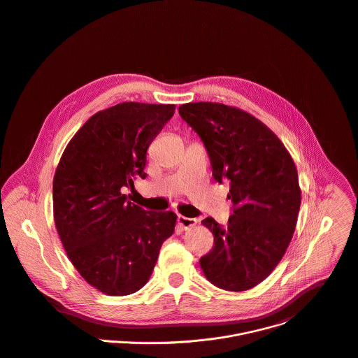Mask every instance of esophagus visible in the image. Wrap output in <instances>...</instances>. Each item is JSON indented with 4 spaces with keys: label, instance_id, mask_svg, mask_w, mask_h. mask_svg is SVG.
Returning a JSON list of instances; mask_svg holds the SVG:
<instances>
[{
    "label": "esophagus",
    "instance_id": "obj_1",
    "mask_svg": "<svg viewBox=\"0 0 358 358\" xmlns=\"http://www.w3.org/2000/svg\"><path fill=\"white\" fill-rule=\"evenodd\" d=\"M196 218H189V217H185V215H178V225L182 228V229H189L192 227L196 225Z\"/></svg>",
    "mask_w": 358,
    "mask_h": 358
}]
</instances>
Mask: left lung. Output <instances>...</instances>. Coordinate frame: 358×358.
<instances>
[{
	"mask_svg": "<svg viewBox=\"0 0 358 358\" xmlns=\"http://www.w3.org/2000/svg\"><path fill=\"white\" fill-rule=\"evenodd\" d=\"M181 117L205 143L217 182L229 180L232 215L227 227L208 217L215 236L201 257L213 285L242 292L263 282L292 241L301 202L294 162L282 141L257 117L218 102H191Z\"/></svg>",
	"mask_w": 358,
	"mask_h": 358,
	"instance_id": "8db88e82",
	"label": "left lung"
}]
</instances>
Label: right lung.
I'll return each mask as SVG.
<instances>
[{"label":"right lung","instance_id":"right-lung-1","mask_svg":"<svg viewBox=\"0 0 358 358\" xmlns=\"http://www.w3.org/2000/svg\"><path fill=\"white\" fill-rule=\"evenodd\" d=\"M176 105L123 102L92 115L66 145L54 176V221L74 268L108 296L140 290L177 215L127 202L145 178L146 149Z\"/></svg>","mask_w":358,"mask_h":358}]
</instances>
